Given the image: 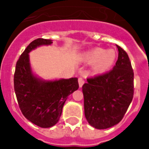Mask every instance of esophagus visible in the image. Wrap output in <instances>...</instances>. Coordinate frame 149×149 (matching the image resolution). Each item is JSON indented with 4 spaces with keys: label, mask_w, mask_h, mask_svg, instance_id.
<instances>
[{
    "label": "esophagus",
    "mask_w": 149,
    "mask_h": 149,
    "mask_svg": "<svg viewBox=\"0 0 149 149\" xmlns=\"http://www.w3.org/2000/svg\"><path fill=\"white\" fill-rule=\"evenodd\" d=\"M78 83H79V87H82V86H83V85L84 84V78H82V77H79V79H78Z\"/></svg>",
    "instance_id": "obj_1"
}]
</instances>
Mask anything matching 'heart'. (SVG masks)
Listing matches in <instances>:
<instances>
[{
	"label": "heart",
	"mask_w": 149,
	"mask_h": 149,
	"mask_svg": "<svg viewBox=\"0 0 149 149\" xmlns=\"http://www.w3.org/2000/svg\"><path fill=\"white\" fill-rule=\"evenodd\" d=\"M117 54L114 49H105L94 48L85 55V61L88 64H93V70L95 73H103L111 70L115 63Z\"/></svg>",
	"instance_id": "heart-1"
}]
</instances>
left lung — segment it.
<instances>
[{
    "label": "left lung",
    "mask_w": 149,
    "mask_h": 149,
    "mask_svg": "<svg viewBox=\"0 0 149 149\" xmlns=\"http://www.w3.org/2000/svg\"><path fill=\"white\" fill-rule=\"evenodd\" d=\"M113 70L88 78L83 86L84 113L91 126L106 129L122 120L134 95V72L127 52L117 45Z\"/></svg>",
    "instance_id": "obj_1"
}]
</instances>
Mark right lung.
I'll return each mask as SVG.
<instances>
[{
  "label": "right lung",
  "mask_w": 149,
  "mask_h": 149,
  "mask_svg": "<svg viewBox=\"0 0 149 149\" xmlns=\"http://www.w3.org/2000/svg\"><path fill=\"white\" fill-rule=\"evenodd\" d=\"M52 43V40L44 38L31 42L17 60L14 76L15 92L23 115L44 128L52 127L58 122L68 96L79 88L76 77L45 80L33 73L29 52Z\"/></svg>",
  "instance_id": "1"
}]
</instances>
